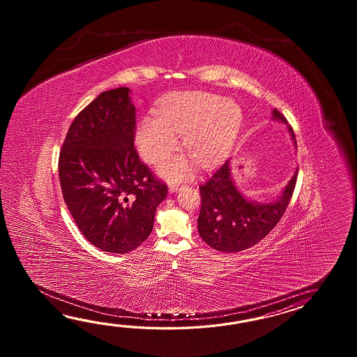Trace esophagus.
Segmentation results:
<instances>
[{"label":"esophagus","instance_id":"obj_1","mask_svg":"<svg viewBox=\"0 0 357 357\" xmlns=\"http://www.w3.org/2000/svg\"><path fill=\"white\" fill-rule=\"evenodd\" d=\"M180 189H181V186H180V185H171L168 190H169V192H177Z\"/></svg>","mask_w":357,"mask_h":357}]
</instances>
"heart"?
<instances>
[{"instance_id":"obj_1","label":"heart","mask_w":357,"mask_h":357,"mask_svg":"<svg viewBox=\"0 0 357 357\" xmlns=\"http://www.w3.org/2000/svg\"><path fill=\"white\" fill-rule=\"evenodd\" d=\"M241 107L225 97L191 91L176 94L160 108V117L148 114L137 125L135 139L145 160L160 162L177 148L182 135L183 149L204 168L227 158L241 130ZM160 175L181 180L191 174L192 163L178 157L160 165Z\"/></svg>"}]
</instances>
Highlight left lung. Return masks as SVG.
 <instances>
[{
	"label": "left lung",
	"instance_id": "8db88e82",
	"mask_svg": "<svg viewBox=\"0 0 357 357\" xmlns=\"http://www.w3.org/2000/svg\"><path fill=\"white\" fill-rule=\"evenodd\" d=\"M272 120L287 125L283 114L273 109ZM289 137L296 146V137L287 125ZM297 148V146H296ZM297 171L281 194L269 203H259L237 189L231 174V160L200 185L202 208L197 218L199 235L211 248L225 252L249 249L263 240L286 212L296 185Z\"/></svg>",
	"mask_w": 357,
	"mask_h": 357
}]
</instances>
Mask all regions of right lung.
Returning a JSON list of instances; mask_svg holds the SVG:
<instances>
[{"label": "right lung", "mask_w": 357, "mask_h": 357, "mask_svg": "<svg viewBox=\"0 0 357 357\" xmlns=\"http://www.w3.org/2000/svg\"><path fill=\"white\" fill-rule=\"evenodd\" d=\"M130 89L103 91L71 123L59 160L61 189L84 237L125 254L151 235L167 186L134 148L135 106Z\"/></svg>", "instance_id": "1"}]
</instances>
